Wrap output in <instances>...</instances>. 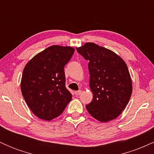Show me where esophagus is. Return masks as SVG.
<instances>
[{"instance_id": "obj_1", "label": "esophagus", "mask_w": 154, "mask_h": 154, "mask_svg": "<svg viewBox=\"0 0 154 154\" xmlns=\"http://www.w3.org/2000/svg\"><path fill=\"white\" fill-rule=\"evenodd\" d=\"M81 92H82V91H81V90H79V91H75V94L76 95H80Z\"/></svg>"}]
</instances>
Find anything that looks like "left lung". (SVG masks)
<instances>
[{
  "instance_id": "obj_1",
  "label": "left lung",
  "mask_w": 154,
  "mask_h": 154,
  "mask_svg": "<svg viewBox=\"0 0 154 154\" xmlns=\"http://www.w3.org/2000/svg\"><path fill=\"white\" fill-rule=\"evenodd\" d=\"M76 48L89 61V85L93 98L86 106L88 111L101 122L116 119L126 108L132 92L126 63L114 51L94 43H85Z\"/></svg>"
}]
</instances>
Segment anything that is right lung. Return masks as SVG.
Listing matches in <instances>:
<instances>
[{"instance_id":"add662e5","label":"right lung","mask_w":154,"mask_h":154,"mask_svg":"<svg viewBox=\"0 0 154 154\" xmlns=\"http://www.w3.org/2000/svg\"><path fill=\"white\" fill-rule=\"evenodd\" d=\"M75 48L54 45L38 53L23 70L21 91L32 112L51 121L63 112L72 95L65 87L63 67Z\"/></svg>"}]
</instances>
